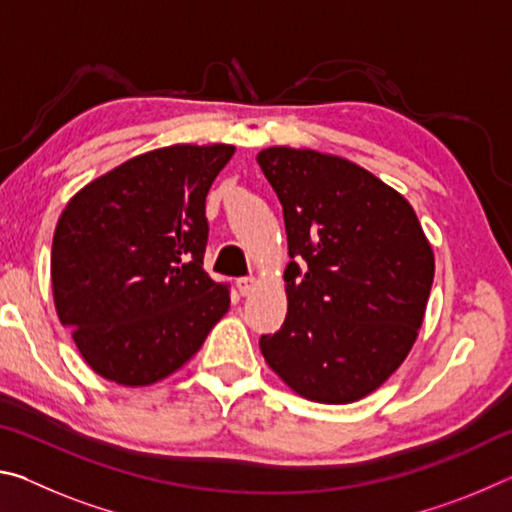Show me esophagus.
<instances>
[{
	"instance_id": "obj_1",
	"label": "esophagus",
	"mask_w": 512,
	"mask_h": 512,
	"mask_svg": "<svg viewBox=\"0 0 512 512\" xmlns=\"http://www.w3.org/2000/svg\"><path fill=\"white\" fill-rule=\"evenodd\" d=\"M255 287H257L255 277H239V280H237V289H239L241 296H248V293L253 291Z\"/></svg>"
}]
</instances>
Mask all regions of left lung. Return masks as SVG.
<instances>
[{
	"label": "left lung",
	"instance_id": "obj_1",
	"mask_svg": "<svg viewBox=\"0 0 512 512\" xmlns=\"http://www.w3.org/2000/svg\"><path fill=\"white\" fill-rule=\"evenodd\" d=\"M257 162L282 203L291 257L287 318L259 348L307 400H361L418 339L433 250L409 201L359 164L289 146Z\"/></svg>",
	"mask_w": 512,
	"mask_h": 512
}]
</instances>
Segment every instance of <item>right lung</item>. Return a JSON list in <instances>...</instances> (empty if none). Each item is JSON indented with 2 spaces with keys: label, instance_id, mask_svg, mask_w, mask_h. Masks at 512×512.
Instances as JSON below:
<instances>
[{
  "label": "right lung",
  "instance_id": "add662e5",
  "mask_svg": "<svg viewBox=\"0 0 512 512\" xmlns=\"http://www.w3.org/2000/svg\"><path fill=\"white\" fill-rule=\"evenodd\" d=\"M230 144H176L92 180L60 214L51 284L60 323L101 377L149 386L201 350L230 307L203 271L205 196Z\"/></svg>",
  "mask_w": 512,
  "mask_h": 512
}]
</instances>
